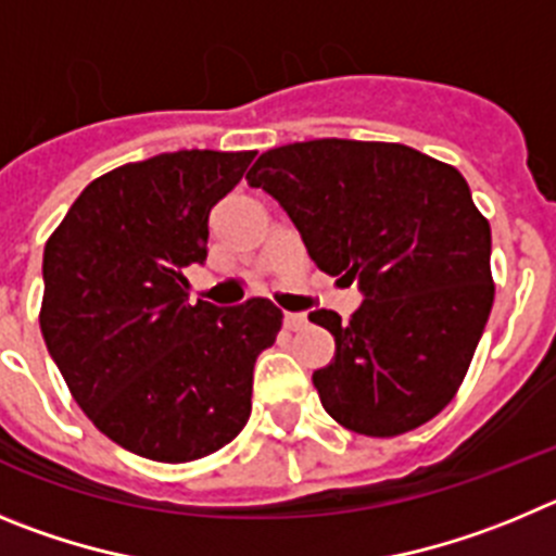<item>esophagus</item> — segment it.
<instances>
[{
  "mask_svg": "<svg viewBox=\"0 0 556 556\" xmlns=\"http://www.w3.org/2000/svg\"><path fill=\"white\" fill-rule=\"evenodd\" d=\"M285 327H288L290 332H299V329L307 327V318H304L302 313H285Z\"/></svg>",
  "mask_w": 556,
  "mask_h": 556,
  "instance_id": "obj_1",
  "label": "esophagus"
}]
</instances>
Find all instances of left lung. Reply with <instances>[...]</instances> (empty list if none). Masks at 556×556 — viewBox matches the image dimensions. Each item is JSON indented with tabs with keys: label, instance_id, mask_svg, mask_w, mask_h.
<instances>
[{
	"label": "left lung",
	"instance_id": "obj_1",
	"mask_svg": "<svg viewBox=\"0 0 556 556\" xmlns=\"http://www.w3.org/2000/svg\"><path fill=\"white\" fill-rule=\"evenodd\" d=\"M296 224L321 271L357 282L349 321L313 309L334 357L313 374L340 427L393 438L457 393L493 307L490 224L454 166L402 143L321 141L268 149L247 174Z\"/></svg>",
	"mask_w": 556,
	"mask_h": 556
}]
</instances>
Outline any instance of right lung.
I'll return each mask as SVG.
<instances>
[{
    "mask_svg": "<svg viewBox=\"0 0 556 556\" xmlns=\"http://www.w3.org/2000/svg\"><path fill=\"white\" fill-rule=\"evenodd\" d=\"M254 152L182 149L93 179L43 249L41 332L74 402L99 432L157 463L227 446L252 413L254 359L282 309L188 302L210 210Z\"/></svg>",
    "mask_w": 556,
    "mask_h": 556,
    "instance_id": "add662e5",
    "label": "right lung"
}]
</instances>
